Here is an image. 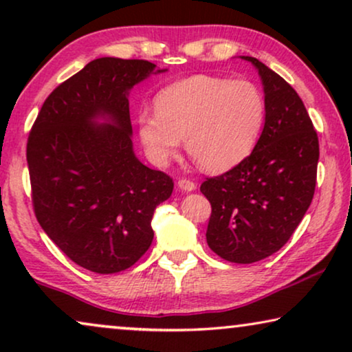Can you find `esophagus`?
Segmentation results:
<instances>
[{"mask_svg": "<svg viewBox=\"0 0 352 352\" xmlns=\"http://www.w3.org/2000/svg\"><path fill=\"white\" fill-rule=\"evenodd\" d=\"M177 187H179V189L184 190V192H192V190H195L197 184H195L194 181L186 179V177H182V179L177 181Z\"/></svg>", "mask_w": 352, "mask_h": 352, "instance_id": "34e87169", "label": "esophagus"}]
</instances>
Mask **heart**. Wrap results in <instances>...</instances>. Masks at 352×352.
Instances as JSON below:
<instances>
[{"label":"heart","mask_w":352,"mask_h":352,"mask_svg":"<svg viewBox=\"0 0 352 352\" xmlns=\"http://www.w3.org/2000/svg\"><path fill=\"white\" fill-rule=\"evenodd\" d=\"M155 113L138 118L147 155L165 163L186 139V148L201 170L219 173L250 155L266 122V99L256 85L194 75L168 85L153 100Z\"/></svg>","instance_id":"heart-1"}]
</instances>
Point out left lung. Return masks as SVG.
Wrapping results in <instances>:
<instances>
[{
    "mask_svg": "<svg viewBox=\"0 0 352 352\" xmlns=\"http://www.w3.org/2000/svg\"><path fill=\"white\" fill-rule=\"evenodd\" d=\"M266 122L253 152L232 170L201 182L211 204L206 242L226 261L252 264L278 252L316 190L319 138L295 89L259 62Z\"/></svg>",
    "mask_w": 352,
    "mask_h": 352,
    "instance_id": "left-lung-1",
    "label": "left lung"
}]
</instances>
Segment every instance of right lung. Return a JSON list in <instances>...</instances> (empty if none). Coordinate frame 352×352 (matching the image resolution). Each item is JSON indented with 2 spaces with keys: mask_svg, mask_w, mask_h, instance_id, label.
Segmentation results:
<instances>
[{
  "mask_svg": "<svg viewBox=\"0 0 352 352\" xmlns=\"http://www.w3.org/2000/svg\"><path fill=\"white\" fill-rule=\"evenodd\" d=\"M153 70L148 60H91L47 96L28 134L38 223L91 272L115 274L139 261L153 240V211L175 187L133 152L128 93ZM98 118L106 123L96 125Z\"/></svg>",
  "mask_w": 352,
  "mask_h": 352,
  "instance_id": "1",
  "label": "right lung"
}]
</instances>
